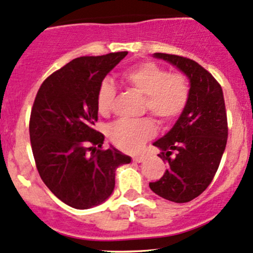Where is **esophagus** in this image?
I'll return each instance as SVG.
<instances>
[{
    "mask_svg": "<svg viewBox=\"0 0 253 253\" xmlns=\"http://www.w3.org/2000/svg\"><path fill=\"white\" fill-rule=\"evenodd\" d=\"M143 160H145V157L143 156H136L132 158V162H135V163H141V162H143Z\"/></svg>",
    "mask_w": 253,
    "mask_h": 253,
    "instance_id": "34e87169",
    "label": "esophagus"
}]
</instances>
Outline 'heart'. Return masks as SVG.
Here are the masks:
<instances>
[{"label":"heart","mask_w":253,"mask_h":253,"mask_svg":"<svg viewBox=\"0 0 253 253\" xmlns=\"http://www.w3.org/2000/svg\"><path fill=\"white\" fill-rule=\"evenodd\" d=\"M121 80L127 88L142 95L143 110L148 111L162 126H169L188 105L191 84L182 72H170L153 61H142L122 72ZM117 96L115 84L101 81L96 90V108L106 116L112 111ZM154 121L145 117L138 121L119 119L107 127V136L117 148L134 153L156 135Z\"/></svg>","instance_id":"1"}]
</instances>
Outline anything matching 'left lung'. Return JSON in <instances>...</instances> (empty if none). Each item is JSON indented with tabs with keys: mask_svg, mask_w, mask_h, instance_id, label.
Returning <instances> with one entry per match:
<instances>
[{
	"mask_svg": "<svg viewBox=\"0 0 253 253\" xmlns=\"http://www.w3.org/2000/svg\"><path fill=\"white\" fill-rule=\"evenodd\" d=\"M177 66L191 82L186 110L172 129L153 143L168 170L149 188L173 203H188L199 197L213 180L227 145L228 122L221 84L192 59L156 53Z\"/></svg>",
	"mask_w": 253,
	"mask_h": 253,
	"instance_id": "1",
	"label": "left lung"
}]
</instances>
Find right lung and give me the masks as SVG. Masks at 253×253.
Masks as SVG:
<instances>
[{
	"instance_id": "add662e5",
	"label": "right lung",
	"mask_w": 253,
	"mask_h": 253,
	"mask_svg": "<svg viewBox=\"0 0 253 253\" xmlns=\"http://www.w3.org/2000/svg\"><path fill=\"white\" fill-rule=\"evenodd\" d=\"M127 51L73 59L40 86L30 116V141L39 173L62 203L90 209L115 189L116 169L130 157L111 146L102 149L96 90Z\"/></svg>"
}]
</instances>
